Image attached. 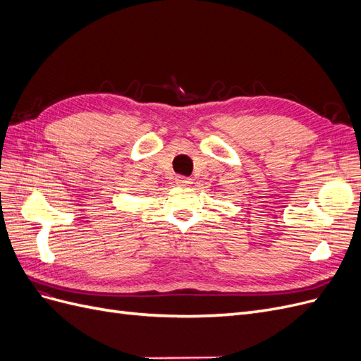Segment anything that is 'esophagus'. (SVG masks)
<instances>
[{
	"label": "esophagus",
	"mask_w": 361,
	"mask_h": 361,
	"mask_svg": "<svg viewBox=\"0 0 361 361\" xmlns=\"http://www.w3.org/2000/svg\"><path fill=\"white\" fill-rule=\"evenodd\" d=\"M174 182H176L178 187H188V185H191V179L187 176H180V174L174 178Z\"/></svg>",
	"instance_id": "obj_1"
}]
</instances>
